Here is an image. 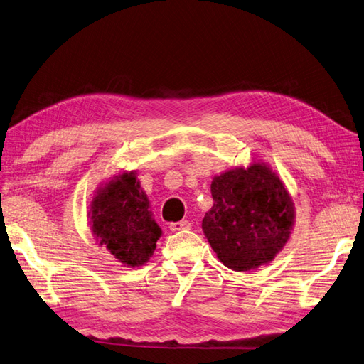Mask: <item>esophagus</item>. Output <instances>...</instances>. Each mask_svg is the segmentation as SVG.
Segmentation results:
<instances>
[{
  "label": "esophagus",
  "instance_id": "esophagus-1",
  "mask_svg": "<svg viewBox=\"0 0 364 364\" xmlns=\"http://www.w3.org/2000/svg\"><path fill=\"white\" fill-rule=\"evenodd\" d=\"M190 228V221L187 220H182V221H177V223H169V229L173 232H179V230H185Z\"/></svg>",
  "mask_w": 364,
  "mask_h": 364
}]
</instances>
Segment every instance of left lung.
<instances>
[{
	"label": "left lung",
	"mask_w": 364,
	"mask_h": 364,
	"mask_svg": "<svg viewBox=\"0 0 364 364\" xmlns=\"http://www.w3.org/2000/svg\"><path fill=\"white\" fill-rule=\"evenodd\" d=\"M213 207L203 229L218 258L233 271L271 262L285 246L294 223L293 200L263 164L235 168L212 182Z\"/></svg>",
	"instance_id": "obj_1"
}]
</instances>
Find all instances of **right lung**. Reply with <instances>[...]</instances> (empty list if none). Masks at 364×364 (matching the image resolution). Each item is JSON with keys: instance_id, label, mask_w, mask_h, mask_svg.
Segmentation results:
<instances>
[{"instance_id": "right-lung-1", "label": "right lung", "mask_w": 364, "mask_h": 364, "mask_svg": "<svg viewBox=\"0 0 364 364\" xmlns=\"http://www.w3.org/2000/svg\"><path fill=\"white\" fill-rule=\"evenodd\" d=\"M93 232L115 258L129 266L149 260L160 237V228L151 218L149 200L140 190L134 173L112 181L93 204Z\"/></svg>"}]
</instances>
